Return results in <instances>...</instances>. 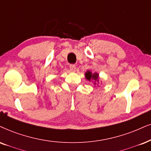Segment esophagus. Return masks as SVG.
<instances>
[{"label": "esophagus", "instance_id": "esophagus-1", "mask_svg": "<svg viewBox=\"0 0 151 151\" xmlns=\"http://www.w3.org/2000/svg\"><path fill=\"white\" fill-rule=\"evenodd\" d=\"M70 71L72 72H74L76 70V65L74 64H72L70 65Z\"/></svg>", "mask_w": 151, "mask_h": 151}]
</instances>
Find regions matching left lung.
Returning <instances> with one entry per match:
<instances>
[{
	"label": "left lung",
	"mask_w": 151,
	"mask_h": 151,
	"mask_svg": "<svg viewBox=\"0 0 151 151\" xmlns=\"http://www.w3.org/2000/svg\"><path fill=\"white\" fill-rule=\"evenodd\" d=\"M85 77L87 80H88L90 81H93L94 85L97 84L98 86L99 84V74L97 72L95 73H92L91 72L88 71L85 73Z\"/></svg>",
	"instance_id": "left-lung-1"
}]
</instances>
